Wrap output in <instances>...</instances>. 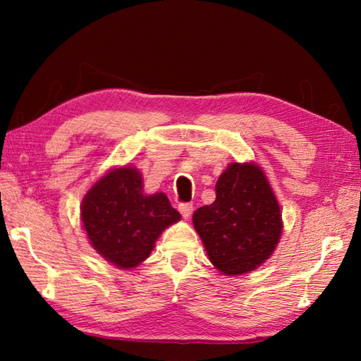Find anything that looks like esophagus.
Returning <instances> with one entry per match:
<instances>
[{"instance_id": "obj_1", "label": "esophagus", "mask_w": 361, "mask_h": 361, "mask_svg": "<svg viewBox=\"0 0 361 361\" xmlns=\"http://www.w3.org/2000/svg\"><path fill=\"white\" fill-rule=\"evenodd\" d=\"M178 210H180V213H181V216L185 218V219H189L191 218V215H192V205L191 204H180V207H178Z\"/></svg>"}]
</instances>
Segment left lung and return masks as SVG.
Returning a JSON list of instances; mask_svg holds the SVG:
<instances>
[{
    "label": "left lung",
    "mask_w": 361,
    "mask_h": 361,
    "mask_svg": "<svg viewBox=\"0 0 361 361\" xmlns=\"http://www.w3.org/2000/svg\"><path fill=\"white\" fill-rule=\"evenodd\" d=\"M215 189V202L195 210L192 224L212 264L224 276H242L274 253L282 235V212L253 162L229 164Z\"/></svg>",
    "instance_id": "obj_1"
}]
</instances>
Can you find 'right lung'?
I'll return each instance as SVG.
<instances>
[{"instance_id": "1", "label": "right lung", "mask_w": 361, "mask_h": 361, "mask_svg": "<svg viewBox=\"0 0 361 361\" xmlns=\"http://www.w3.org/2000/svg\"><path fill=\"white\" fill-rule=\"evenodd\" d=\"M81 219L90 245L119 269L137 267L148 258L169 226L180 221L164 192L145 194L138 169L109 170L84 195Z\"/></svg>"}]
</instances>
